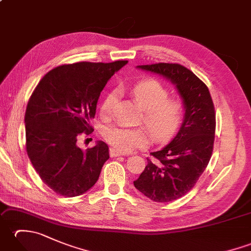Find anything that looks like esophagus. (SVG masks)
I'll return each instance as SVG.
<instances>
[{
  "label": "esophagus",
  "instance_id": "esophagus-1",
  "mask_svg": "<svg viewBox=\"0 0 251 251\" xmlns=\"http://www.w3.org/2000/svg\"><path fill=\"white\" fill-rule=\"evenodd\" d=\"M110 155H111V157H117V156H121L122 155V153L121 152H119V151H116L115 149H110Z\"/></svg>",
  "mask_w": 251,
  "mask_h": 251
}]
</instances>
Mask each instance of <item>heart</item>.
Returning <instances> with one entry per match:
<instances>
[{
    "mask_svg": "<svg viewBox=\"0 0 251 251\" xmlns=\"http://www.w3.org/2000/svg\"><path fill=\"white\" fill-rule=\"evenodd\" d=\"M132 96L145 109V122L156 140H165L173 136L182 122L184 106L179 99L169 98V90L155 78L138 82L131 88ZM117 102V92L111 90L101 106V113L110 116ZM103 137L112 148L119 152H129L135 149L147 148L152 141L145 127L110 125L103 130Z\"/></svg>",
    "mask_w": 251,
    "mask_h": 251,
    "instance_id": "b5f03b06",
    "label": "heart"
}]
</instances>
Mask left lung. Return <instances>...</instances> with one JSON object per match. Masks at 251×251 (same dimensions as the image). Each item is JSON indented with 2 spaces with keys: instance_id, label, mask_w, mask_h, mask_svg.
Segmentation results:
<instances>
[{
  "instance_id": "obj_1",
  "label": "left lung",
  "mask_w": 251,
  "mask_h": 251,
  "mask_svg": "<svg viewBox=\"0 0 251 251\" xmlns=\"http://www.w3.org/2000/svg\"><path fill=\"white\" fill-rule=\"evenodd\" d=\"M161 74L176 84L183 99L184 120L174 139L162 150L151 153L148 165L134 185L157 202L185 195L204 173L214 150L216 113L209 89L188 68L179 63L158 62L138 66Z\"/></svg>"
}]
</instances>
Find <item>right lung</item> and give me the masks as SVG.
Returning <instances> with one entry per match:
<instances>
[{"instance_id": "1", "label": "right lung", "mask_w": 251, "mask_h": 251, "mask_svg": "<svg viewBox=\"0 0 251 251\" xmlns=\"http://www.w3.org/2000/svg\"><path fill=\"white\" fill-rule=\"evenodd\" d=\"M127 60L75 62L47 72L26 105L25 150L42 181L57 194L73 197L97 182L109 147L99 141L83 151L78 136L94 131L90 126L100 93Z\"/></svg>"}]
</instances>
